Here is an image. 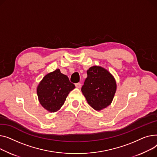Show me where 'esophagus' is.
I'll use <instances>...</instances> for the list:
<instances>
[{"label":"esophagus","mask_w":157,"mask_h":157,"mask_svg":"<svg viewBox=\"0 0 157 157\" xmlns=\"http://www.w3.org/2000/svg\"><path fill=\"white\" fill-rule=\"evenodd\" d=\"M75 87L77 88H80L81 87V84H80V83H77V84H75Z\"/></svg>","instance_id":"1"}]
</instances>
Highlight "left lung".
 <instances>
[{
	"instance_id": "left-lung-1",
	"label": "left lung",
	"mask_w": 157,
	"mask_h": 157,
	"mask_svg": "<svg viewBox=\"0 0 157 157\" xmlns=\"http://www.w3.org/2000/svg\"><path fill=\"white\" fill-rule=\"evenodd\" d=\"M81 90L87 103L96 111H101L111 105L117 90V82L108 70L93 66L87 71Z\"/></svg>"
}]
</instances>
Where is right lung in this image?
<instances>
[{"label":"right lung","mask_w":157,"mask_h":157,"mask_svg":"<svg viewBox=\"0 0 157 157\" xmlns=\"http://www.w3.org/2000/svg\"><path fill=\"white\" fill-rule=\"evenodd\" d=\"M75 88L68 77L56 69L43 77L36 87V94L42 106L54 113L61 108L70 92Z\"/></svg>","instance_id":"right-lung-1"}]
</instances>
